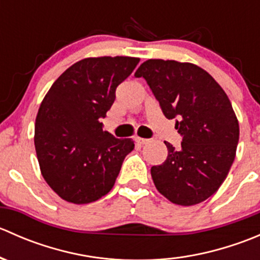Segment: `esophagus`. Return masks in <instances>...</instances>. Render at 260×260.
<instances>
[{
  "instance_id": "1",
  "label": "esophagus",
  "mask_w": 260,
  "mask_h": 260,
  "mask_svg": "<svg viewBox=\"0 0 260 260\" xmlns=\"http://www.w3.org/2000/svg\"><path fill=\"white\" fill-rule=\"evenodd\" d=\"M136 142H137L138 145H146V143H148V140H146V138L136 137Z\"/></svg>"
}]
</instances>
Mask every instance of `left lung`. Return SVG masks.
Returning <instances> with one entry per match:
<instances>
[{
	"label": "left lung",
	"mask_w": 260,
	"mask_h": 260,
	"mask_svg": "<svg viewBox=\"0 0 260 260\" xmlns=\"http://www.w3.org/2000/svg\"><path fill=\"white\" fill-rule=\"evenodd\" d=\"M135 77H143L165 117L176 118L181 148L171 143L166 161L151 167L159 193L181 206L200 204L217 191L235 158L239 122L216 80L191 62L149 59Z\"/></svg>",
	"instance_id": "8db88e82"
}]
</instances>
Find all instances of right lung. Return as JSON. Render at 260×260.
Segmentation results:
<instances>
[{
  "label": "right lung",
  "instance_id": "right-lung-1",
  "mask_svg": "<svg viewBox=\"0 0 260 260\" xmlns=\"http://www.w3.org/2000/svg\"><path fill=\"white\" fill-rule=\"evenodd\" d=\"M140 57H86L68 68L41 102L35 122L36 156L46 183L62 200L89 204L114 186L131 138L103 131L115 99V89L127 79Z\"/></svg>",
  "mask_w": 260,
  "mask_h": 260
}]
</instances>
